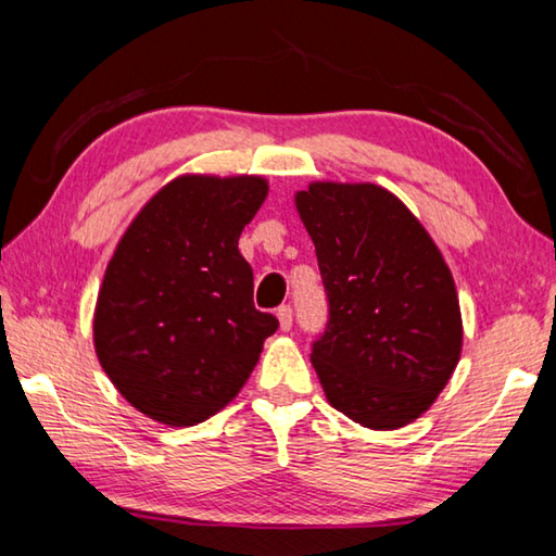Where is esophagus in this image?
I'll use <instances>...</instances> for the list:
<instances>
[{"instance_id": "34e87169", "label": "esophagus", "mask_w": 556, "mask_h": 556, "mask_svg": "<svg viewBox=\"0 0 556 556\" xmlns=\"http://www.w3.org/2000/svg\"><path fill=\"white\" fill-rule=\"evenodd\" d=\"M277 318H279V328H281V331H289V328H291V318H294V312H291L289 304H285V306L277 308Z\"/></svg>"}]
</instances>
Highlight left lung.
Instances as JSON below:
<instances>
[{
  "label": "left lung",
  "instance_id": "obj_1",
  "mask_svg": "<svg viewBox=\"0 0 556 556\" xmlns=\"http://www.w3.org/2000/svg\"><path fill=\"white\" fill-rule=\"evenodd\" d=\"M294 201L328 299L312 348L326 400L368 429L412 425L446 388L464 343L444 257L382 186L316 181Z\"/></svg>",
  "mask_w": 556,
  "mask_h": 556
}]
</instances>
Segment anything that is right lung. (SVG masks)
<instances>
[{"label": "right lung", "mask_w": 556, "mask_h": 556, "mask_svg": "<svg viewBox=\"0 0 556 556\" xmlns=\"http://www.w3.org/2000/svg\"><path fill=\"white\" fill-rule=\"evenodd\" d=\"M265 199L262 176H178L117 242L92 341L117 392L149 419L193 427L213 417L277 331L252 304V267L238 250Z\"/></svg>", "instance_id": "add662e5"}]
</instances>
